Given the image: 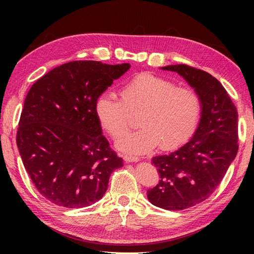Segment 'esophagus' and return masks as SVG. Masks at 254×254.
I'll list each match as a JSON object with an SVG mask.
<instances>
[{
	"label": "esophagus",
	"instance_id": "obj_1",
	"mask_svg": "<svg viewBox=\"0 0 254 254\" xmlns=\"http://www.w3.org/2000/svg\"><path fill=\"white\" fill-rule=\"evenodd\" d=\"M123 159H124V161H127V163H134V161H138V157H136V156H132V155H124Z\"/></svg>",
	"mask_w": 254,
	"mask_h": 254
}]
</instances>
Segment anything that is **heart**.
I'll return each mask as SVG.
<instances>
[{
    "label": "heart",
    "mask_w": 254,
    "mask_h": 254,
    "mask_svg": "<svg viewBox=\"0 0 254 254\" xmlns=\"http://www.w3.org/2000/svg\"><path fill=\"white\" fill-rule=\"evenodd\" d=\"M118 100L111 93L97 97L94 110L100 127L118 138L130 125V115H140L136 132L119 138L116 147L124 153L143 154L160 144L177 149L195 134L202 115V101L195 90L178 87L171 80L143 73L120 88Z\"/></svg>",
    "instance_id": "1"
}]
</instances>
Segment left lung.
Segmentation results:
<instances>
[{"instance_id":"8db88e82","label":"left lung","mask_w":254,"mask_h":254,"mask_svg":"<svg viewBox=\"0 0 254 254\" xmlns=\"http://www.w3.org/2000/svg\"><path fill=\"white\" fill-rule=\"evenodd\" d=\"M161 69L179 74L202 101L201 120L190 141L152 159L160 180L147 191L148 201L164 209L182 210L205 201L234 161L238 152V112L223 85L207 72L186 64Z\"/></svg>"}]
</instances>
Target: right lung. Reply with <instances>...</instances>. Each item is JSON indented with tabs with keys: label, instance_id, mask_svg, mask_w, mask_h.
Here are the masks:
<instances>
[{
	"label": "right lung",
	"instance_id": "add662e5",
	"mask_svg": "<svg viewBox=\"0 0 254 254\" xmlns=\"http://www.w3.org/2000/svg\"><path fill=\"white\" fill-rule=\"evenodd\" d=\"M130 66L73 61L31 86L16 143L26 171L48 201L67 208L89 206L104 196L110 175L123 166L102 135L94 106Z\"/></svg>",
	"mask_w": 254,
	"mask_h": 254
}]
</instances>
